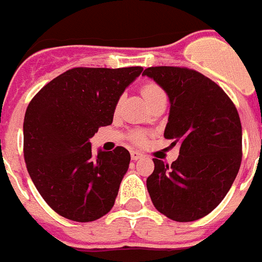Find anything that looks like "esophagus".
I'll return each mask as SVG.
<instances>
[{
    "label": "esophagus",
    "instance_id": "obj_1",
    "mask_svg": "<svg viewBox=\"0 0 262 262\" xmlns=\"http://www.w3.org/2000/svg\"><path fill=\"white\" fill-rule=\"evenodd\" d=\"M144 157V155L142 154V152L139 151H131V159L134 160V161H136V160H140Z\"/></svg>",
    "mask_w": 262,
    "mask_h": 262
}]
</instances>
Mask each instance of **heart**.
<instances>
[{
    "instance_id": "1",
    "label": "heart",
    "mask_w": 262,
    "mask_h": 262,
    "mask_svg": "<svg viewBox=\"0 0 262 262\" xmlns=\"http://www.w3.org/2000/svg\"><path fill=\"white\" fill-rule=\"evenodd\" d=\"M140 92H142L143 98L145 99V102H147L148 105L151 102H154L155 99L159 98V97L164 96L163 89H161L156 82H152V81L145 82L142 86V89H140ZM131 140H133L134 143H136V144H142L145 140V136L144 134L142 133H133L131 134Z\"/></svg>"
}]
</instances>
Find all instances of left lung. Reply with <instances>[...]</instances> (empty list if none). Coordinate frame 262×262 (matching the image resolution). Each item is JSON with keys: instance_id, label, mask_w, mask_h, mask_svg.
<instances>
[{"instance_id": "8db88e82", "label": "left lung", "mask_w": 262, "mask_h": 262, "mask_svg": "<svg viewBox=\"0 0 262 262\" xmlns=\"http://www.w3.org/2000/svg\"><path fill=\"white\" fill-rule=\"evenodd\" d=\"M143 75L168 93L170 113L164 138L180 143V156L170 165L154 159L148 193L157 211L169 219L198 221L223 201L239 172V113L219 85L194 69L151 67Z\"/></svg>"}]
</instances>
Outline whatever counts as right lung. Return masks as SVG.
Here are the masks:
<instances>
[{
	"mask_svg": "<svg viewBox=\"0 0 262 262\" xmlns=\"http://www.w3.org/2000/svg\"><path fill=\"white\" fill-rule=\"evenodd\" d=\"M142 67L64 72L27 106L23 156L32 182L51 209L73 222L107 214L129 165L123 147L93 155L90 138L113 122L119 97Z\"/></svg>",
	"mask_w": 262,
	"mask_h": 262,
	"instance_id": "right-lung-1",
	"label": "right lung"
}]
</instances>
